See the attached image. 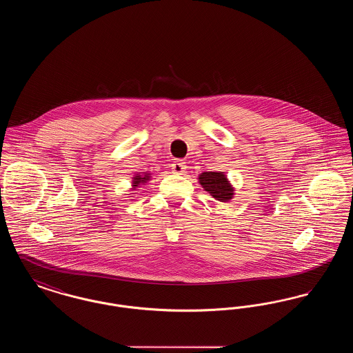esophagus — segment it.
Segmentation results:
<instances>
[{
	"label": "esophagus",
	"instance_id": "esophagus-1",
	"mask_svg": "<svg viewBox=\"0 0 353 353\" xmlns=\"http://www.w3.org/2000/svg\"><path fill=\"white\" fill-rule=\"evenodd\" d=\"M172 172L176 173V174H184L186 172V164L183 160H176L173 164H172Z\"/></svg>",
	"mask_w": 353,
	"mask_h": 353
}]
</instances>
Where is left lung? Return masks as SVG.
<instances>
[{"label": "left lung", "instance_id": "1", "mask_svg": "<svg viewBox=\"0 0 353 353\" xmlns=\"http://www.w3.org/2000/svg\"><path fill=\"white\" fill-rule=\"evenodd\" d=\"M199 183L217 201L229 202L234 197V186L225 172H202Z\"/></svg>", "mask_w": 353, "mask_h": 353}]
</instances>
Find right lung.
I'll return each instance as SVG.
<instances>
[{
  "label": "right lung",
  "instance_id": "right-lung-1",
  "mask_svg": "<svg viewBox=\"0 0 353 353\" xmlns=\"http://www.w3.org/2000/svg\"><path fill=\"white\" fill-rule=\"evenodd\" d=\"M150 180H151V173H148V172L134 174L132 177V181H131V186H132L131 190H136L139 186L147 184Z\"/></svg>",
  "mask_w": 353,
  "mask_h": 353
}]
</instances>
